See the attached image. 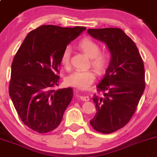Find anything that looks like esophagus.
<instances>
[{
	"label": "esophagus",
	"mask_w": 157,
	"mask_h": 157,
	"mask_svg": "<svg viewBox=\"0 0 157 157\" xmlns=\"http://www.w3.org/2000/svg\"><path fill=\"white\" fill-rule=\"evenodd\" d=\"M80 99H81V100L84 101V102H88L89 100H90V98H89V96H80Z\"/></svg>",
	"instance_id": "obj_1"
}]
</instances>
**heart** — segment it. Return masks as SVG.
<instances>
[{
	"instance_id": "b5f03b06",
	"label": "heart",
	"mask_w": 157,
	"mask_h": 157,
	"mask_svg": "<svg viewBox=\"0 0 157 157\" xmlns=\"http://www.w3.org/2000/svg\"><path fill=\"white\" fill-rule=\"evenodd\" d=\"M79 48L91 58L92 66L99 73H102L108 67L111 60V54L106 50L100 51V45L90 38H84L78 43ZM71 48L67 46L63 50L61 55V64L64 68L71 65ZM96 77L94 70H76L67 77L66 82L69 86L80 90L90 87Z\"/></svg>"
}]
</instances>
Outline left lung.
I'll return each mask as SVG.
<instances>
[{
  "label": "left lung",
  "mask_w": 157,
  "mask_h": 157,
  "mask_svg": "<svg viewBox=\"0 0 157 157\" xmlns=\"http://www.w3.org/2000/svg\"><path fill=\"white\" fill-rule=\"evenodd\" d=\"M87 33L105 42L111 53L93 99L97 112L90 121L98 132L110 134L126 125L134 115L145 89L144 65L135 43L123 30L89 29Z\"/></svg>",
  "instance_id": "8db88e82"
}]
</instances>
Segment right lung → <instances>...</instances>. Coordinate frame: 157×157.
<instances>
[{"instance_id": "1", "label": "right lung", "mask_w": 157, "mask_h": 157, "mask_svg": "<svg viewBox=\"0 0 157 157\" xmlns=\"http://www.w3.org/2000/svg\"><path fill=\"white\" fill-rule=\"evenodd\" d=\"M84 26L43 25L32 30L14 56L9 94L20 119L40 134L55 130L73 97L71 87L58 86L61 55Z\"/></svg>"}]
</instances>
